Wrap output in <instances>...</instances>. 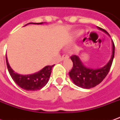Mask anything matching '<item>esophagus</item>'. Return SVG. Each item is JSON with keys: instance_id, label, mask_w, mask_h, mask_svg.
<instances>
[{"instance_id": "34e87169", "label": "esophagus", "mask_w": 120, "mask_h": 120, "mask_svg": "<svg viewBox=\"0 0 120 120\" xmlns=\"http://www.w3.org/2000/svg\"><path fill=\"white\" fill-rule=\"evenodd\" d=\"M69 57V56L68 54H64L62 55V58H61V60H64V59H66V58H68Z\"/></svg>"}]
</instances>
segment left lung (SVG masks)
<instances>
[{"instance_id": "8db88e82", "label": "left lung", "mask_w": 120, "mask_h": 120, "mask_svg": "<svg viewBox=\"0 0 120 120\" xmlns=\"http://www.w3.org/2000/svg\"><path fill=\"white\" fill-rule=\"evenodd\" d=\"M99 30L109 34L105 30L98 27ZM114 43L112 41V53L109 62L105 66L99 69H91L86 68L76 55L71 56L73 62V68L69 72V77L73 82L79 87L90 89L95 87L103 80L109 73L114 57Z\"/></svg>"}]
</instances>
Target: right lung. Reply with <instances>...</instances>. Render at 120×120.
<instances>
[{
  "label": "right lung",
  "mask_w": 120,
  "mask_h": 120,
  "mask_svg": "<svg viewBox=\"0 0 120 120\" xmlns=\"http://www.w3.org/2000/svg\"><path fill=\"white\" fill-rule=\"evenodd\" d=\"M42 23L43 22H38V23L33 22L28 24L41 25ZM6 65H7L8 71L10 73V75L12 78V79L19 87H21L23 90H26L28 91L39 90L45 86L48 82L49 79L50 77L52 68L54 66V65L47 66L45 68H43L41 70H40V71L35 73L34 74L22 75L14 72L8 62L7 57H6Z\"/></svg>",
  "instance_id": "right-lung-1"
}]
</instances>
